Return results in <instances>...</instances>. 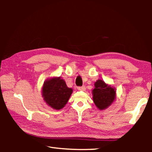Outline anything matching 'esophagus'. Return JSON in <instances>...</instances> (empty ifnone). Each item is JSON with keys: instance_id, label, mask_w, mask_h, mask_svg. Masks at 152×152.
Returning a JSON list of instances; mask_svg holds the SVG:
<instances>
[{"instance_id": "1", "label": "esophagus", "mask_w": 152, "mask_h": 152, "mask_svg": "<svg viewBox=\"0 0 152 152\" xmlns=\"http://www.w3.org/2000/svg\"><path fill=\"white\" fill-rule=\"evenodd\" d=\"M78 89L79 90V91H84V90L86 89V88H85V86H79V87H78Z\"/></svg>"}]
</instances>
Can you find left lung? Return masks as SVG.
<instances>
[{
	"mask_svg": "<svg viewBox=\"0 0 152 152\" xmlns=\"http://www.w3.org/2000/svg\"><path fill=\"white\" fill-rule=\"evenodd\" d=\"M92 90L93 101L98 109L104 110L109 107L116 99V90L102 80H98Z\"/></svg>",
	"mask_w": 152,
	"mask_h": 152,
	"instance_id": "1",
	"label": "left lung"
}]
</instances>
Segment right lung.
<instances>
[{"label":"right lung","mask_w":152,"mask_h":152,"mask_svg":"<svg viewBox=\"0 0 152 152\" xmlns=\"http://www.w3.org/2000/svg\"><path fill=\"white\" fill-rule=\"evenodd\" d=\"M72 91L60 77H53L43 83L42 96L48 105L56 110H60L65 107Z\"/></svg>","instance_id":"1"}]
</instances>
